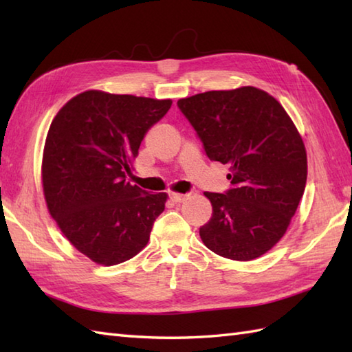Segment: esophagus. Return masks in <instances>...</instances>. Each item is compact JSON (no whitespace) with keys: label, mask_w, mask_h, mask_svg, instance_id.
Masks as SVG:
<instances>
[{"label":"esophagus","mask_w":352,"mask_h":352,"mask_svg":"<svg viewBox=\"0 0 352 352\" xmlns=\"http://www.w3.org/2000/svg\"><path fill=\"white\" fill-rule=\"evenodd\" d=\"M169 198L174 201V203H183V201L188 198V195H183V193H175V192H170L169 193Z\"/></svg>","instance_id":"esophagus-1"}]
</instances>
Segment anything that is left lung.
Segmentation results:
<instances>
[{
    "instance_id": "8db88e82",
    "label": "left lung",
    "mask_w": 352,
    "mask_h": 352,
    "mask_svg": "<svg viewBox=\"0 0 352 352\" xmlns=\"http://www.w3.org/2000/svg\"><path fill=\"white\" fill-rule=\"evenodd\" d=\"M212 162L228 164L231 188L206 192L213 213L199 236L231 260L263 256L286 233L307 182V154L295 124L257 87L210 91L178 100Z\"/></svg>"
}]
</instances>
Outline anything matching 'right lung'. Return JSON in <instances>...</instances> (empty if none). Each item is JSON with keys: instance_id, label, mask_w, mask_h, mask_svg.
Here are the masks:
<instances>
[{"instance_id": "right-lung-1", "label": "right lung", "mask_w": 352, "mask_h": 352, "mask_svg": "<svg viewBox=\"0 0 352 352\" xmlns=\"http://www.w3.org/2000/svg\"><path fill=\"white\" fill-rule=\"evenodd\" d=\"M170 100L86 91L52 119L42 159L50 214L95 263L111 266L145 248L166 193L131 186L133 162L146 131Z\"/></svg>"}]
</instances>
